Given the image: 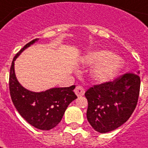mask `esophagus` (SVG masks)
Listing matches in <instances>:
<instances>
[{
    "label": "esophagus",
    "instance_id": "1",
    "mask_svg": "<svg viewBox=\"0 0 148 148\" xmlns=\"http://www.w3.org/2000/svg\"><path fill=\"white\" fill-rule=\"evenodd\" d=\"M74 92H75V94H76L77 96H82V95H84L85 91H84V89L82 87V86H76L75 89H74Z\"/></svg>",
    "mask_w": 148,
    "mask_h": 148
}]
</instances>
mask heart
I'll return each instance as SVG.
<instances>
[{"label": "heart", "instance_id": "1", "mask_svg": "<svg viewBox=\"0 0 148 148\" xmlns=\"http://www.w3.org/2000/svg\"><path fill=\"white\" fill-rule=\"evenodd\" d=\"M84 62L89 65L96 64L92 70V77L96 81L105 82L108 80L120 68L118 58L112 56L108 51H95L84 58Z\"/></svg>", "mask_w": 148, "mask_h": 148}]
</instances>
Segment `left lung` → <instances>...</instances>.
<instances>
[{
    "label": "left lung",
    "mask_w": 148,
    "mask_h": 148,
    "mask_svg": "<svg viewBox=\"0 0 148 148\" xmlns=\"http://www.w3.org/2000/svg\"><path fill=\"white\" fill-rule=\"evenodd\" d=\"M140 85L137 74L126 73L113 81L89 88L85 92L88 101L86 116L93 129L106 133L126 122L137 105Z\"/></svg>",
    "instance_id": "1"
}]
</instances>
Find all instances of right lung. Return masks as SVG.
I'll return each instance as SVG.
<instances>
[{
  "label": "right lung",
  "mask_w": 148,
  "mask_h": 148,
  "mask_svg": "<svg viewBox=\"0 0 148 148\" xmlns=\"http://www.w3.org/2000/svg\"><path fill=\"white\" fill-rule=\"evenodd\" d=\"M36 40H33L27 43L13 58L9 78L10 93L16 110L28 123L39 130H49L60 123L69 104L77 97L73 92L74 85L34 92L19 84L15 75L14 61L22 51Z\"/></svg>",
  "instance_id": "right-lung-1"
}]
</instances>
